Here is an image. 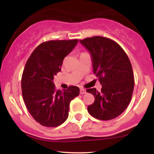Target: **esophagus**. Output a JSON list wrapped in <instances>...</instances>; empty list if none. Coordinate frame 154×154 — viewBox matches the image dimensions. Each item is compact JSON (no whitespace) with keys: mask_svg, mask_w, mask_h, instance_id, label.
<instances>
[{"mask_svg":"<svg viewBox=\"0 0 154 154\" xmlns=\"http://www.w3.org/2000/svg\"><path fill=\"white\" fill-rule=\"evenodd\" d=\"M79 93H80L81 95H84V94H85V93H86V91L85 89H82V88H81Z\"/></svg>","mask_w":154,"mask_h":154,"instance_id":"1","label":"esophagus"}]
</instances>
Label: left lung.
Segmentation results:
<instances>
[{
  "instance_id": "left-lung-1",
  "label": "left lung",
  "mask_w": 154,
  "mask_h": 154,
  "mask_svg": "<svg viewBox=\"0 0 154 154\" xmlns=\"http://www.w3.org/2000/svg\"><path fill=\"white\" fill-rule=\"evenodd\" d=\"M91 53L93 73L102 85L86 90L94 95V103L88 106L89 114L100 120L117 117L131 100L133 93V72L128 55L117 43L108 38L94 36L79 40Z\"/></svg>"
}]
</instances>
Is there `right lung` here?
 Here are the masks:
<instances>
[{"instance_id": "right-lung-1", "label": "right lung", "mask_w": 154, "mask_h": 154, "mask_svg": "<svg viewBox=\"0 0 154 154\" xmlns=\"http://www.w3.org/2000/svg\"><path fill=\"white\" fill-rule=\"evenodd\" d=\"M77 43V39L44 42L26 61L22 77L23 99L32 117L43 126L54 128L64 122L70 102L79 94L77 86L56 91L53 82L63 59Z\"/></svg>"}]
</instances>
